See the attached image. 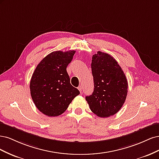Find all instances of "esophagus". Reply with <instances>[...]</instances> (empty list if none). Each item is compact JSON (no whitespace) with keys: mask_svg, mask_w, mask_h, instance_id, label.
Instances as JSON below:
<instances>
[{"mask_svg":"<svg viewBox=\"0 0 159 159\" xmlns=\"http://www.w3.org/2000/svg\"><path fill=\"white\" fill-rule=\"evenodd\" d=\"M78 89L80 90V93H82V87H81V86L80 85V86H79L78 87Z\"/></svg>","mask_w":159,"mask_h":159,"instance_id":"esophagus-1","label":"esophagus"}]
</instances>
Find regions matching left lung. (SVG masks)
Returning a JSON list of instances; mask_svg holds the SVG:
<instances>
[{
    "label": "left lung",
    "mask_w": 159,
    "mask_h": 159,
    "mask_svg": "<svg viewBox=\"0 0 159 159\" xmlns=\"http://www.w3.org/2000/svg\"><path fill=\"white\" fill-rule=\"evenodd\" d=\"M91 71L94 90L85 100L91 111L98 117L111 116L119 111L126 99V76L115 59L100 51L92 57Z\"/></svg>",
    "instance_id": "left-lung-1"
}]
</instances>
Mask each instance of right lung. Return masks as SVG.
I'll return each mask as SVG.
<instances>
[{"mask_svg": "<svg viewBox=\"0 0 159 159\" xmlns=\"http://www.w3.org/2000/svg\"><path fill=\"white\" fill-rule=\"evenodd\" d=\"M75 50L55 51L38 64L30 84L31 97L36 107L48 117H56L68 109L80 91L70 84L67 66Z\"/></svg>", "mask_w": 159, "mask_h": 159, "instance_id": "right-lung-1", "label": "right lung"}]
</instances>
